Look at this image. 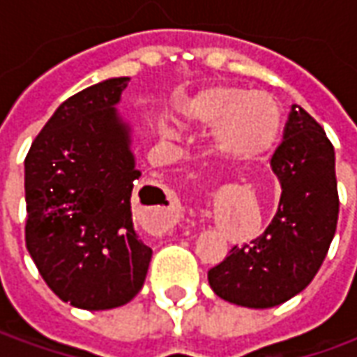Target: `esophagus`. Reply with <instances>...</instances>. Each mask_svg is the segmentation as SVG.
Segmentation results:
<instances>
[{"mask_svg": "<svg viewBox=\"0 0 357 357\" xmlns=\"http://www.w3.org/2000/svg\"><path fill=\"white\" fill-rule=\"evenodd\" d=\"M179 218V208L176 206V202H170L168 208H166V214H164L162 222H160V229H168L172 225L178 222Z\"/></svg>", "mask_w": 357, "mask_h": 357, "instance_id": "1", "label": "esophagus"}]
</instances>
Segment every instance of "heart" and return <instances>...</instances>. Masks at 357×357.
<instances>
[{"label":"heart","instance_id":"b5f03b06","mask_svg":"<svg viewBox=\"0 0 357 357\" xmlns=\"http://www.w3.org/2000/svg\"><path fill=\"white\" fill-rule=\"evenodd\" d=\"M181 116L191 126H214V149L243 162L268 156L283 130V110L275 97L233 86L202 89L183 105Z\"/></svg>","mask_w":357,"mask_h":357}]
</instances>
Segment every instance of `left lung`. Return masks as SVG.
<instances>
[{
  "label": "left lung",
  "instance_id": "obj_1",
  "mask_svg": "<svg viewBox=\"0 0 357 357\" xmlns=\"http://www.w3.org/2000/svg\"><path fill=\"white\" fill-rule=\"evenodd\" d=\"M271 170L281 183L271 224L208 271L212 291L237 306L273 307L304 291L337 231L335 149L300 105H292Z\"/></svg>",
  "mask_w": 357,
  "mask_h": 357
}]
</instances>
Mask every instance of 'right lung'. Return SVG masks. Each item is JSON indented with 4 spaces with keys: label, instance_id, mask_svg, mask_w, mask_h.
Masks as SVG:
<instances>
[{
    "label": "right lung",
    "instance_id": "right-lung-1",
    "mask_svg": "<svg viewBox=\"0 0 357 357\" xmlns=\"http://www.w3.org/2000/svg\"><path fill=\"white\" fill-rule=\"evenodd\" d=\"M130 78L68 97L24 158L26 248L51 291L82 310H110L141 291L153 250L132 220L130 126L116 112Z\"/></svg>",
    "mask_w": 357,
    "mask_h": 357
}]
</instances>
